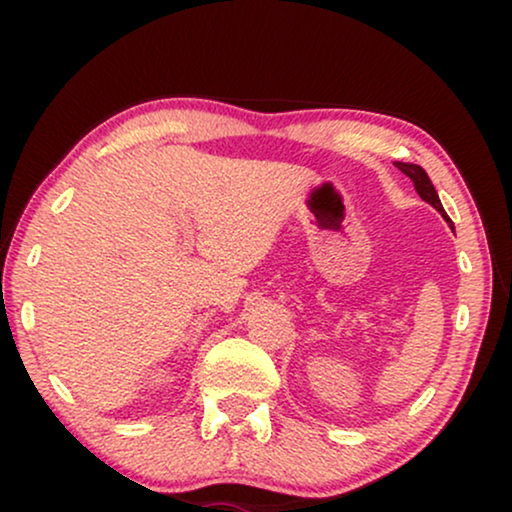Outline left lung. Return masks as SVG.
Listing matches in <instances>:
<instances>
[{"instance_id": "8db88e82", "label": "left lung", "mask_w": 512, "mask_h": 512, "mask_svg": "<svg viewBox=\"0 0 512 512\" xmlns=\"http://www.w3.org/2000/svg\"><path fill=\"white\" fill-rule=\"evenodd\" d=\"M394 165L405 174V177L412 179V184H415V191L419 193V198H422L424 202H429L431 207H436L438 212L443 214L445 221H450V216L445 214L443 205H440V198H438L436 188H433V184H431L429 174H426L419 165H412V163H394Z\"/></svg>"}]
</instances>
